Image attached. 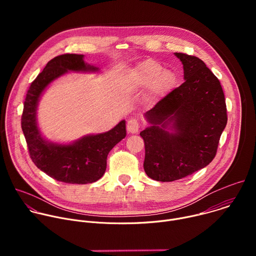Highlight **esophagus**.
<instances>
[{
  "instance_id": "1",
  "label": "esophagus",
  "mask_w": 256,
  "mask_h": 256,
  "mask_svg": "<svg viewBox=\"0 0 256 256\" xmlns=\"http://www.w3.org/2000/svg\"><path fill=\"white\" fill-rule=\"evenodd\" d=\"M126 128H128V132L130 134H138V122L134 118H132L128 122V126H126Z\"/></svg>"
}]
</instances>
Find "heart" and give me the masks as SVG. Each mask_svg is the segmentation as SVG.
Returning <instances> with one entry per match:
<instances>
[{
  "label": "heart",
  "instance_id": "obj_1",
  "mask_svg": "<svg viewBox=\"0 0 256 256\" xmlns=\"http://www.w3.org/2000/svg\"><path fill=\"white\" fill-rule=\"evenodd\" d=\"M130 78L140 86H148L155 81V86L159 90L166 89L173 81L171 72L163 70V66L153 60L136 64L130 70Z\"/></svg>",
  "mask_w": 256,
  "mask_h": 256
}]
</instances>
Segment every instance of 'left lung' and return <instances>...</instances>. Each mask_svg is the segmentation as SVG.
Wrapping results in <instances>:
<instances>
[{
    "label": "left lung",
    "mask_w": 256,
    "mask_h": 256,
    "mask_svg": "<svg viewBox=\"0 0 256 256\" xmlns=\"http://www.w3.org/2000/svg\"><path fill=\"white\" fill-rule=\"evenodd\" d=\"M174 54L184 64V83L144 114L150 126L140 132L144 172L162 182L208 166L228 120L222 86L210 70L196 56Z\"/></svg>",
    "instance_id": "left-lung-1"
}]
</instances>
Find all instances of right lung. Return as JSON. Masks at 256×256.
I'll return each mask as SVG.
<instances>
[{"label": "right lung", "mask_w": 256, "mask_h": 256, "mask_svg": "<svg viewBox=\"0 0 256 256\" xmlns=\"http://www.w3.org/2000/svg\"><path fill=\"white\" fill-rule=\"evenodd\" d=\"M98 70L99 68L85 62L83 54H62L48 62L26 94L21 126L30 158L38 169L64 184H87L103 176L108 153L126 138V120L106 132L87 134L70 144L54 142L46 140L38 128V102L48 85L68 72Z\"/></svg>", "instance_id": "right-lung-1"}]
</instances>
